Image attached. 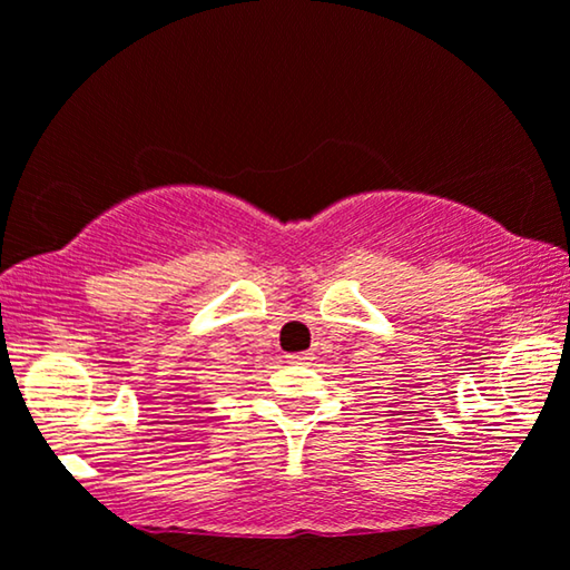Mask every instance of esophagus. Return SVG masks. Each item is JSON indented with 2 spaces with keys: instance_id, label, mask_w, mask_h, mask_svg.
<instances>
[{
  "instance_id": "1",
  "label": "esophagus",
  "mask_w": 570,
  "mask_h": 570,
  "mask_svg": "<svg viewBox=\"0 0 570 570\" xmlns=\"http://www.w3.org/2000/svg\"><path fill=\"white\" fill-rule=\"evenodd\" d=\"M287 361L291 363H308L311 361V353H293V355H287Z\"/></svg>"
}]
</instances>
